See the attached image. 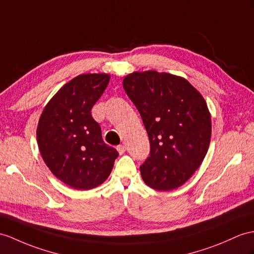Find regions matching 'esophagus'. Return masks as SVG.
Listing matches in <instances>:
<instances>
[{
    "label": "esophagus",
    "mask_w": 254,
    "mask_h": 254,
    "mask_svg": "<svg viewBox=\"0 0 254 254\" xmlns=\"http://www.w3.org/2000/svg\"><path fill=\"white\" fill-rule=\"evenodd\" d=\"M116 148H117V152H119V153L121 154V155H122V154L125 153V151H126L125 145H119Z\"/></svg>",
    "instance_id": "esophagus-1"
}]
</instances>
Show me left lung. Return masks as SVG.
<instances>
[{
	"label": "left lung",
	"instance_id": "1",
	"mask_svg": "<svg viewBox=\"0 0 254 254\" xmlns=\"http://www.w3.org/2000/svg\"><path fill=\"white\" fill-rule=\"evenodd\" d=\"M123 87L150 140V156L140 167L142 179L157 190L178 189L208 152L211 116L205 99L187 79L165 72L128 74Z\"/></svg>",
	"mask_w": 254,
	"mask_h": 254
}]
</instances>
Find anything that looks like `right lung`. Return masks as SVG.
Masks as SVG:
<instances>
[{"label":"right lung","mask_w":254,"mask_h":254,"mask_svg":"<svg viewBox=\"0 0 254 254\" xmlns=\"http://www.w3.org/2000/svg\"><path fill=\"white\" fill-rule=\"evenodd\" d=\"M109 82V74H80L58 90L40 117L36 138L41 155L49 170L72 189L99 187L119 156L103 142L90 112Z\"/></svg>","instance_id":"right-lung-1"}]
</instances>
